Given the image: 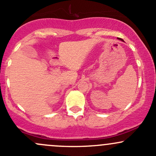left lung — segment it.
<instances>
[{
    "instance_id": "8db88e82",
    "label": "left lung",
    "mask_w": 156,
    "mask_h": 156,
    "mask_svg": "<svg viewBox=\"0 0 156 156\" xmlns=\"http://www.w3.org/2000/svg\"><path fill=\"white\" fill-rule=\"evenodd\" d=\"M119 40H121V41H122V42H123V40H122V39H119Z\"/></svg>"
}]
</instances>
